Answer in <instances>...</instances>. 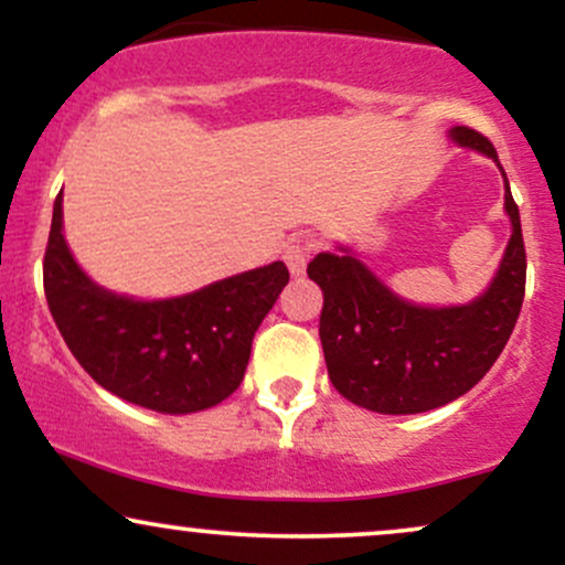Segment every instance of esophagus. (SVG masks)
I'll list each match as a JSON object with an SVG mask.
<instances>
[{"label": "esophagus", "instance_id": "34e87169", "mask_svg": "<svg viewBox=\"0 0 565 565\" xmlns=\"http://www.w3.org/2000/svg\"><path fill=\"white\" fill-rule=\"evenodd\" d=\"M308 255H310V244H305V242H291L287 249H284V260H287L291 276H302L305 274V263H308Z\"/></svg>", "mask_w": 565, "mask_h": 565}]
</instances>
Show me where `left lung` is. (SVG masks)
<instances>
[{"label": "left lung", "mask_w": 565, "mask_h": 565, "mask_svg": "<svg viewBox=\"0 0 565 565\" xmlns=\"http://www.w3.org/2000/svg\"><path fill=\"white\" fill-rule=\"evenodd\" d=\"M449 140L483 153L504 180L510 242L494 278L462 305H419L387 287L359 252L337 244L308 263L323 291L319 337L329 380L350 404L377 414H419L465 395L508 345L526 291V249L508 174L489 140L451 127Z\"/></svg>", "instance_id": "8db88e82"}]
</instances>
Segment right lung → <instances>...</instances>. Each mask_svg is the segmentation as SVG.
I'll return each instance as SVG.
<instances>
[{
	"instance_id": "1",
	"label": "right lung",
	"mask_w": 565,
	"mask_h": 565,
	"mask_svg": "<svg viewBox=\"0 0 565 565\" xmlns=\"http://www.w3.org/2000/svg\"><path fill=\"white\" fill-rule=\"evenodd\" d=\"M281 260L164 300L93 281L63 236V193L44 252V295L63 340L108 393L161 414L217 406L242 385L252 340L287 287Z\"/></svg>"
}]
</instances>
